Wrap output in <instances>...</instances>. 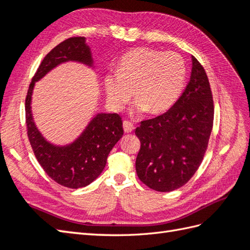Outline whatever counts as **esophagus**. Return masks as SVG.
<instances>
[{"label":"esophagus","instance_id":"obj_1","mask_svg":"<svg viewBox=\"0 0 250 250\" xmlns=\"http://www.w3.org/2000/svg\"><path fill=\"white\" fill-rule=\"evenodd\" d=\"M124 130L125 133H131L133 130H134V125L129 120H125L124 121Z\"/></svg>","mask_w":250,"mask_h":250}]
</instances>
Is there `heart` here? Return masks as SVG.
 <instances>
[{"label":"heart","mask_w":250,"mask_h":250,"mask_svg":"<svg viewBox=\"0 0 250 250\" xmlns=\"http://www.w3.org/2000/svg\"><path fill=\"white\" fill-rule=\"evenodd\" d=\"M185 77L187 66L179 54L138 48L121 57L116 74L106 75L104 87L116 109L124 108L134 94L136 113L161 114L177 101Z\"/></svg>","instance_id":"1"}]
</instances>
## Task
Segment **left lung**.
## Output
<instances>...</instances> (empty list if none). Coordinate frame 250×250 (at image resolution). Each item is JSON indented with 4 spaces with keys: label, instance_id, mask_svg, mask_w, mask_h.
Returning a JSON list of instances; mask_svg holds the SVG:
<instances>
[{
    "label": "left lung",
    "instance_id": "1",
    "mask_svg": "<svg viewBox=\"0 0 250 250\" xmlns=\"http://www.w3.org/2000/svg\"><path fill=\"white\" fill-rule=\"evenodd\" d=\"M214 119L210 83L204 67L191 56L189 82L163 115L135 129L141 141L136 172L148 188L171 191L195 175L207 151Z\"/></svg>",
    "mask_w": 250,
    "mask_h": 250
}]
</instances>
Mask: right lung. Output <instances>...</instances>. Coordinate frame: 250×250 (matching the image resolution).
I'll use <instances>...</instances> for the list:
<instances>
[{
  "label": "right lung",
  "mask_w": 250,
  "mask_h": 250,
  "mask_svg": "<svg viewBox=\"0 0 250 250\" xmlns=\"http://www.w3.org/2000/svg\"><path fill=\"white\" fill-rule=\"evenodd\" d=\"M78 62L92 67L94 61L85 37H71L57 44L45 55L32 79L25 99V120L28 141L35 156L51 179L69 188L90 184L106 165L108 153L124 135L118 114L99 113L75 141L56 146L42 136L34 123L32 95L35 83L62 62Z\"/></svg>",
  "instance_id": "add662e5"
}]
</instances>
